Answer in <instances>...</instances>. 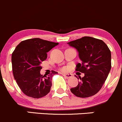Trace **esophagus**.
Here are the masks:
<instances>
[{
	"mask_svg": "<svg viewBox=\"0 0 122 122\" xmlns=\"http://www.w3.org/2000/svg\"><path fill=\"white\" fill-rule=\"evenodd\" d=\"M62 75L66 79L70 78L72 77V75L71 74H67V73H62Z\"/></svg>",
	"mask_w": 122,
	"mask_h": 122,
	"instance_id": "esophagus-1",
	"label": "esophagus"
}]
</instances>
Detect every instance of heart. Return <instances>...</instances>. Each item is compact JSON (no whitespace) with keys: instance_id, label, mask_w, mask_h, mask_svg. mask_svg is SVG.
<instances>
[{"instance_id":"1","label":"heart","mask_w":122,"mask_h":122,"mask_svg":"<svg viewBox=\"0 0 122 122\" xmlns=\"http://www.w3.org/2000/svg\"><path fill=\"white\" fill-rule=\"evenodd\" d=\"M61 71H66L67 70V67H63L61 69Z\"/></svg>"}]
</instances>
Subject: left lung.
<instances>
[{"label": "left lung", "instance_id": "1", "mask_svg": "<svg viewBox=\"0 0 122 122\" xmlns=\"http://www.w3.org/2000/svg\"><path fill=\"white\" fill-rule=\"evenodd\" d=\"M67 43L77 49L82 61L77 64L76 70L85 74L84 77H79L80 80L78 85L70 89V91L77 97L83 98L96 95L105 83L111 69L110 49L103 41L89 36Z\"/></svg>", "mask_w": 122, "mask_h": 122}]
</instances>
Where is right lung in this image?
Returning <instances> with one entry per match:
<instances>
[{
  "label": "right lung",
  "instance_id": "obj_1",
  "mask_svg": "<svg viewBox=\"0 0 122 122\" xmlns=\"http://www.w3.org/2000/svg\"><path fill=\"white\" fill-rule=\"evenodd\" d=\"M59 43L33 38L22 41L16 46L12 55L13 76L22 92L33 98H41L49 93L53 76L41 75V62L47 58V52Z\"/></svg>",
  "mask_w": 122,
  "mask_h": 122
}]
</instances>
